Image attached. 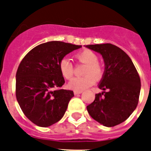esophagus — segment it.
Instances as JSON below:
<instances>
[{"label": "esophagus", "instance_id": "34e87169", "mask_svg": "<svg viewBox=\"0 0 151 151\" xmlns=\"http://www.w3.org/2000/svg\"><path fill=\"white\" fill-rule=\"evenodd\" d=\"M74 95H79L81 93H82V91H81V90H75L74 92H73Z\"/></svg>", "mask_w": 151, "mask_h": 151}]
</instances>
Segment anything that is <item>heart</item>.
Returning <instances> with one entry per match:
<instances>
[{
  "instance_id": "b5f03b06",
  "label": "heart",
  "mask_w": 151,
  "mask_h": 151,
  "mask_svg": "<svg viewBox=\"0 0 151 151\" xmlns=\"http://www.w3.org/2000/svg\"><path fill=\"white\" fill-rule=\"evenodd\" d=\"M81 63L85 64L84 74L82 77L73 78L69 82L68 86L74 90H84L90 87L96 82V79L99 80L103 74V65L98 62V55L89 49L80 51L74 55ZM59 69L62 76L65 79H70L73 74V66L70 60L63 58L59 61Z\"/></svg>"
}]
</instances>
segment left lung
Here are the masks:
<instances>
[{
    "label": "left lung",
    "instance_id": "8db88e82",
    "mask_svg": "<svg viewBox=\"0 0 151 151\" xmlns=\"http://www.w3.org/2000/svg\"><path fill=\"white\" fill-rule=\"evenodd\" d=\"M102 55L105 70L95 100L87 106L90 116L104 126L121 124L136 110L140 93L139 73L130 57L112 44L85 46Z\"/></svg>",
    "mask_w": 151,
    "mask_h": 151
}]
</instances>
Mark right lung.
Listing matches in <instances>:
<instances>
[{
    "label": "right lung",
    "instance_id": "right-lung-1",
    "mask_svg": "<svg viewBox=\"0 0 151 151\" xmlns=\"http://www.w3.org/2000/svg\"><path fill=\"white\" fill-rule=\"evenodd\" d=\"M81 47L48 41L29 51L20 63L16 72V99L26 117L37 126H50L63 117L74 95L71 90H54L65 83L59 63Z\"/></svg>",
    "mask_w": 151,
    "mask_h": 151
}]
</instances>
